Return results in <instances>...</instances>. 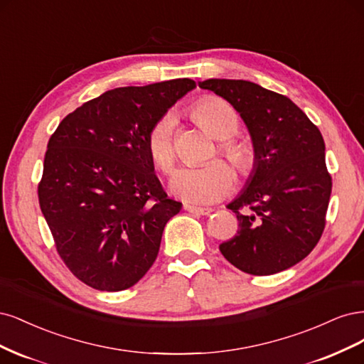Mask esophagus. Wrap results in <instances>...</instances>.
Wrapping results in <instances>:
<instances>
[{
	"mask_svg": "<svg viewBox=\"0 0 364 364\" xmlns=\"http://www.w3.org/2000/svg\"><path fill=\"white\" fill-rule=\"evenodd\" d=\"M184 210H187L189 213H193V215H210L213 212V208H208V207H195V205H184Z\"/></svg>",
	"mask_w": 364,
	"mask_h": 364,
	"instance_id": "obj_1",
	"label": "esophagus"
}]
</instances>
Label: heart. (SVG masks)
I'll use <instances>...</instances> for the list:
<instances>
[{"instance_id": "heart-1", "label": "heart", "mask_w": 364, "mask_h": 364, "mask_svg": "<svg viewBox=\"0 0 364 364\" xmlns=\"http://www.w3.org/2000/svg\"><path fill=\"white\" fill-rule=\"evenodd\" d=\"M195 121L220 140L219 154L225 157L240 177L254 172L257 154L251 144L232 139L239 133L240 119L231 104L220 98H207L195 105ZM175 116L171 113L159 118L146 136V151L154 166L163 173H172L177 163ZM234 184L231 168L222 160H213L203 168H184L173 175L172 192L187 203L212 204L228 195Z\"/></svg>"}]
</instances>
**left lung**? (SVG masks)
<instances>
[{
	"instance_id": "obj_1",
	"label": "left lung",
	"mask_w": 364,
	"mask_h": 364,
	"mask_svg": "<svg viewBox=\"0 0 364 364\" xmlns=\"http://www.w3.org/2000/svg\"><path fill=\"white\" fill-rule=\"evenodd\" d=\"M199 87L240 113L257 154L246 187L228 204L237 234L219 250L246 274L286 271L306 259L325 228L333 180L319 128L291 100L251 81L210 78Z\"/></svg>"
}]
</instances>
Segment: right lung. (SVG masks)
Here are the masks:
<instances>
[{
  "instance_id": "add662e5",
  "label": "right lung",
  "mask_w": 364,
  "mask_h": 364,
  "mask_svg": "<svg viewBox=\"0 0 364 364\" xmlns=\"http://www.w3.org/2000/svg\"><path fill=\"white\" fill-rule=\"evenodd\" d=\"M191 78L118 87L58 124L45 152L39 205L60 259L105 291L134 286L156 262L166 222L181 210L154 173L146 136Z\"/></svg>"
}]
</instances>
